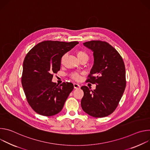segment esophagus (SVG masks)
<instances>
[{
    "mask_svg": "<svg viewBox=\"0 0 150 150\" xmlns=\"http://www.w3.org/2000/svg\"><path fill=\"white\" fill-rule=\"evenodd\" d=\"M74 87L76 89V88H80V85L78 83H74Z\"/></svg>",
    "mask_w": 150,
    "mask_h": 150,
    "instance_id": "esophagus-1",
    "label": "esophagus"
}]
</instances>
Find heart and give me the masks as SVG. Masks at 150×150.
<instances>
[{"label": "heart", "instance_id": "obj_1", "mask_svg": "<svg viewBox=\"0 0 150 150\" xmlns=\"http://www.w3.org/2000/svg\"><path fill=\"white\" fill-rule=\"evenodd\" d=\"M76 55H77L78 59L80 60H82L83 59H88L89 56H88V53L86 52H85V50H78L76 52ZM65 55H64V56H63L62 57V58H61V63L63 62L64 59H65ZM70 76H71V78L72 79H74L75 81H78L80 79V78H81V75L78 73H72V74H71Z\"/></svg>", "mask_w": 150, "mask_h": 150}]
</instances>
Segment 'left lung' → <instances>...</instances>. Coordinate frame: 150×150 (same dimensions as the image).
I'll return each instance as SVG.
<instances>
[{
    "mask_svg": "<svg viewBox=\"0 0 150 150\" xmlns=\"http://www.w3.org/2000/svg\"><path fill=\"white\" fill-rule=\"evenodd\" d=\"M83 44L93 52L94 65L86 82L96 84V88L93 91L85 85L81 87L82 109L94 117L108 116L117 108L125 90L124 62L118 52L105 41L92 40Z\"/></svg>",
    "mask_w": 150,
    "mask_h": 150,
    "instance_id": "1",
    "label": "left lung"
}]
</instances>
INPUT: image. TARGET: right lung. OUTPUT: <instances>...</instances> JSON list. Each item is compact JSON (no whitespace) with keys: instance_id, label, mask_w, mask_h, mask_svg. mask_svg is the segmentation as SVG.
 <instances>
[{"instance_id":"1","label":"right lung","mask_w":150,"mask_h":150,"mask_svg":"<svg viewBox=\"0 0 150 150\" xmlns=\"http://www.w3.org/2000/svg\"><path fill=\"white\" fill-rule=\"evenodd\" d=\"M79 42L47 40L39 42L27 54L21 82L27 100L38 114L54 116L59 113L74 89L71 82L58 85L52 79L60 69L62 57Z\"/></svg>"}]
</instances>
